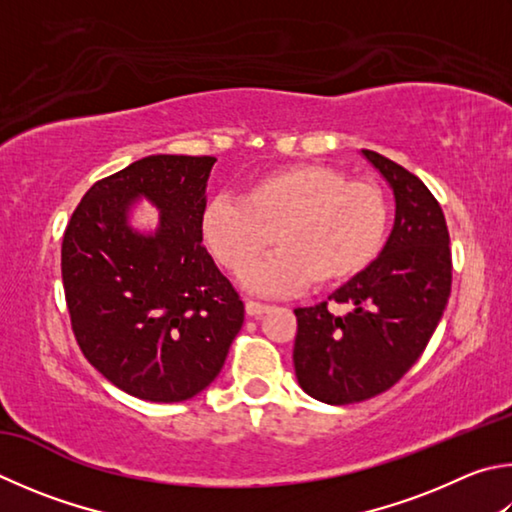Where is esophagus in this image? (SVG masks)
Segmentation results:
<instances>
[{"instance_id":"1","label":"esophagus","mask_w":512,"mask_h":512,"mask_svg":"<svg viewBox=\"0 0 512 512\" xmlns=\"http://www.w3.org/2000/svg\"><path fill=\"white\" fill-rule=\"evenodd\" d=\"M268 311V304H262V302H255V300H248L246 302V313L253 315V318H257V315H262Z\"/></svg>"}]
</instances>
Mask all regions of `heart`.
Wrapping results in <instances>:
<instances>
[{
    "instance_id": "1",
    "label": "heart",
    "mask_w": 512,
    "mask_h": 512,
    "mask_svg": "<svg viewBox=\"0 0 512 512\" xmlns=\"http://www.w3.org/2000/svg\"><path fill=\"white\" fill-rule=\"evenodd\" d=\"M389 224L385 192L349 181L322 163H295L259 176L241 199L217 197L201 219L217 262L241 273L271 244L280 248L246 273L250 291L282 295L306 282L331 286L365 271Z\"/></svg>"
}]
</instances>
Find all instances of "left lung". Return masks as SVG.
Masks as SVG:
<instances>
[{
    "instance_id": "left-lung-1",
    "label": "left lung",
    "mask_w": 512,
    "mask_h": 512,
    "mask_svg": "<svg viewBox=\"0 0 512 512\" xmlns=\"http://www.w3.org/2000/svg\"><path fill=\"white\" fill-rule=\"evenodd\" d=\"M362 156L394 192V228L380 255L327 302L295 309L293 365L315 401H367L398 383L421 358L443 318L452 286L450 235L443 210L425 183L371 150Z\"/></svg>"
}]
</instances>
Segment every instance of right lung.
Returning <instances> with one entry per match:
<instances>
[{
    "label": "right lung",
    "mask_w": 512,
    "mask_h": 512,
    "mask_svg": "<svg viewBox=\"0 0 512 512\" xmlns=\"http://www.w3.org/2000/svg\"><path fill=\"white\" fill-rule=\"evenodd\" d=\"M215 156L156 154L89 188L62 239V282L85 358L152 403L203 392L244 324V302L201 246ZM138 200L154 231L128 221Z\"/></svg>",
    "instance_id": "1"
}]
</instances>
